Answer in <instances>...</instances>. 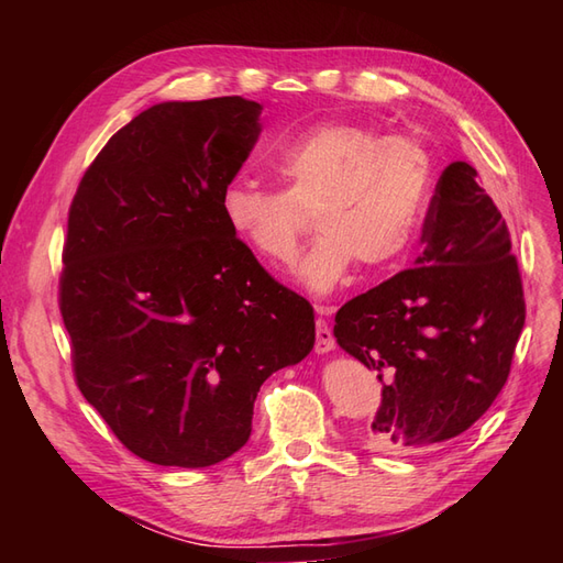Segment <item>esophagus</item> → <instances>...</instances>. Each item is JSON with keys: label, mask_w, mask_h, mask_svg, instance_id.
I'll use <instances>...</instances> for the list:
<instances>
[{"label": "esophagus", "mask_w": 563, "mask_h": 563, "mask_svg": "<svg viewBox=\"0 0 563 563\" xmlns=\"http://www.w3.org/2000/svg\"><path fill=\"white\" fill-rule=\"evenodd\" d=\"M317 314H329L331 308H323V305H314ZM335 350V338L329 329L327 319H317V343H314V352L317 354H329Z\"/></svg>", "instance_id": "obj_1"}]
</instances>
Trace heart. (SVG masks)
Wrapping results in <instances>:
<instances>
[{
  "mask_svg": "<svg viewBox=\"0 0 563 563\" xmlns=\"http://www.w3.org/2000/svg\"><path fill=\"white\" fill-rule=\"evenodd\" d=\"M272 168L284 192L230 183L220 211L236 240L258 258L296 261L305 213L317 209L321 234L296 267L314 296H329L362 261L380 267L411 249L428 211L432 162L411 135H380L356 122H321L277 147Z\"/></svg>",
  "mask_w": 563,
  "mask_h": 563,
  "instance_id": "heart-1",
  "label": "heart"
}]
</instances>
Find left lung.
<instances>
[{
  "instance_id": "obj_1",
  "label": "left lung",
  "mask_w": 563,
  "mask_h": 563,
  "mask_svg": "<svg viewBox=\"0 0 563 563\" xmlns=\"http://www.w3.org/2000/svg\"><path fill=\"white\" fill-rule=\"evenodd\" d=\"M416 267L335 314L338 345L383 380L368 444L413 453L470 430L509 376L526 305L512 240L467 162L439 176Z\"/></svg>"
}]
</instances>
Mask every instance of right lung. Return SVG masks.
Segmentation results:
<instances>
[{
  "instance_id": "1",
  "label": "right lung",
  "mask_w": 563,
  "mask_h": 563,
  "mask_svg": "<svg viewBox=\"0 0 563 563\" xmlns=\"http://www.w3.org/2000/svg\"><path fill=\"white\" fill-rule=\"evenodd\" d=\"M261 112L240 96L152 106L73 199L60 312L77 385L147 463L209 467L240 451L261 385L314 347L312 305L267 275L220 211Z\"/></svg>"
}]
</instances>
